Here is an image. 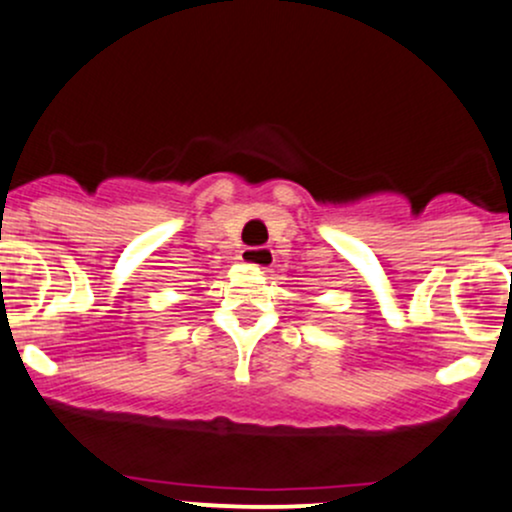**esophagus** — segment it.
<instances>
[{"instance_id": "esophagus-1", "label": "esophagus", "mask_w": 512, "mask_h": 512, "mask_svg": "<svg viewBox=\"0 0 512 512\" xmlns=\"http://www.w3.org/2000/svg\"><path fill=\"white\" fill-rule=\"evenodd\" d=\"M239 261L251 268H271V263L276 261V256H273V249H268V246H254V249L241 251Z\"/></svg>"}]
</instances>
